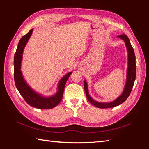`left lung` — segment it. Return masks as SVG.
Instances as JSON below:
<instances>
[{"label": "left lung", "mask_w": 149, "mask_h": 149, "mask_svg": "<svg viewBox=\"0 0 149 149\" xmlns=\"http://www.w3.org/2000/svg\"><path fill=\"white\" fill-rule=\"evenodd\" d=\"M118 37L124 40L125 45L127 47V52H128V69H127V82L125 86V89L123 94L115 101L111 102L108 103H101L96 102L89 96L88 90V86L86 82L84 81V88L86 95L88 100L91 102L93 105L99 108H111L114 107L118 105H120V104L124 102L127 97L129 96L130 93L133 88L134 83L136 79V56H135L134 48H132L131 44L129 41L128 37L125 34L120 35L118 36Z\"/></svg>", "instance_id": "obj_1"}]
</instances>
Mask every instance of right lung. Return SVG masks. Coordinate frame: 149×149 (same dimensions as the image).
<instances>
[{
	"mask_svg": "<svg viewBox=\"0 0 149 149\" xmlns=\"http://www.w3.org/2000/svg\"><path fill=\"white\" fill-rule=\"evenodd\" d=\"M33 29H31L26 35L21 38L18 44L16 52L14 55V81L18 91L24 97L26 102L30 106L40 109H48L55 107L59 104L63 97L65 84L71 74L68 73L63 78L58 84V91L55 95L49 97H43L35 93L24 81L20 71L22 53L26 43L32 33Z\"/></svg>",
	"mask_w": 149,
	"mask_h": 149,
	"instance_id": "1",
	"label": "right lung"
}]
</instances>
